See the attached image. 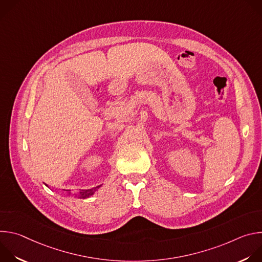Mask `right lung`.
Returning a JSON list of instances; mask_svg holds the SVG:
<instances>
[{
  "instance_id": "obj_1",
  "label": "right lung",
  "mask_w": 262,
  "mask_h": 262,
  "mask_svg": "<svg viewBox=\"0 0 262 262\" xmlns=\"http://www.w3.org/2000/svg\"><path fill=\"white\" fill-rule=\"evenodd\" d=\"M46 185L49 186L48 184H46ZM100 186H101V184L98 185V186H95V188L90 189V190H82V191H80L78 194H72L69 190H66L65 193L67 194V196L72 195V196H74L76 198H79V199H86V198H89V197H91L92 195H94L95 192L100 188Z\"/></svg>"
}]
</instances>
